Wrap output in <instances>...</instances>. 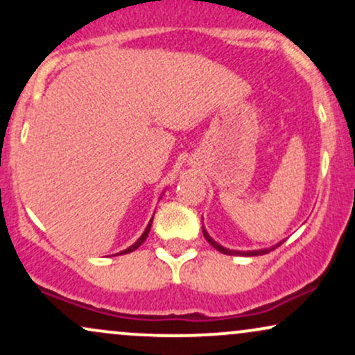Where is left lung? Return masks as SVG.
I'll return each instance as SVG.
<instances>
[{"label":"left lung","mask_w":355,"mask_h":355,"mask_svg":"<svg viewBox=\"0 0 355 355\" xmlns=\"http://www.w3.org/2000/svg\"><path fill=\"white\" fill-rule=\"evenodd\" d=\"M202 232H203V237L207 239V242H209L211 247H214V248H217L218 252H222V254H225V255H242V257H255V255H263V254H268V252H270V250H274V248L279 247L280 243H284V240H282V242L275 243V245H272V247H268V248H260V250H230V248H227V247L220 245L218 242H215V240L210 237V235H209V232L205 230V227H203V225H202Z\"/></svg>","instance_id":"left-lung-1"}]
</instances>
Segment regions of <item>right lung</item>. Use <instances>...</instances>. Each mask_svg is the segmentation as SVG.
<instances>
[{
	"label": "right lung",
	"instance_id": "add662e5",
	"mask_svg": "<svg viewBox=\"0 0 355 355\" xmlns=\"http://www.w3.org/2000/svg\"><path fill=\"white\" fill-rule=\"evenodd\" d=\"M162 198V197H160ZM155 215V214H153ZM152 222H153V217H152V220H150V222H148V225H146V229H145V232H144V234H141V237L140 239H138L137 240V242L135 243H133V245H130L128 248H125V250H121L120 252V254H116V255H123V254H130V252H133V250H137V248L138 247H140L141 245V243H144L145 242V240H146V237H148V234H150V229H152Z\"/></svg>",
	"mask_w": 355,
	"mask_h": 355
}]
</instances>
